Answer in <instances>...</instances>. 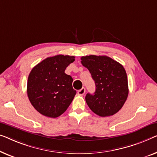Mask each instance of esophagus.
I'll use <instances>...</instances> for the list:
<instances>
[{"mask_svg": "<svg viewBox=\"0 0 157 157\" xmlns=\"http://www.w3.org/2000/svg\"><path fill=\"white\" fill-rule=\"evenodd\" d=\"M85 93V87H82V89L79 90L78 91V94H79V95H83Z\"/></svg>", "mask_w": 157, "mask_h": 157, "instance_id": "1", "label": "esophagus"}]
</instances>
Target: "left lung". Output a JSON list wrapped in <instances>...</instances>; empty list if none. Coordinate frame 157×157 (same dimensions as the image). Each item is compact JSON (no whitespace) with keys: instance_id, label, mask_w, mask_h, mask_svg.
I'll return each instance as SVG.
<instances>
[{"instance_id":"left-lung-1","label":"left lung","mask_w":157,"mask_h":157,"mask_svg":"<svg viewBox=\"0 0 157 157\" xmlns=\"http://www.w3.org/2000/svg\"><path fill=\"white\" fill-rule=\"evenodd\" d=\"M81 63L91 73L96 86L93 94H86L88 107L100 117L116 114L123 107L129 93L124 68L118 62L105 56H83Z\"/></svg>"}]
</instances>
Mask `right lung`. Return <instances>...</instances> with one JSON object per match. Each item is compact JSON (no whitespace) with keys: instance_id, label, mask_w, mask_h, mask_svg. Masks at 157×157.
<instances>
[{"instance_id":"obj_1","label":"right lung","mask_w":157,"mask_h":157,"mask_svg":"<svg viewBox=\"0 0 157 157\" xmlns=\"http://www.w3.org/2000/svg\"><path fill=\"white\" fill-rule=\"evenodd\" d=\"M74 61V56L49 57L35 65L30 72L28 97L35 109L43 115L57 117L73 100L76 94L72 85L73 79L65 73V70Z\"/></svg>"}]
</instances>
